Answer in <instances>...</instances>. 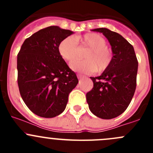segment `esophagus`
<instances>
[{"label": "esophagus", "instance_id": "obj_1", "mask_svg": "<svg viewBox=\"0 0 153 153\" xmlns=\"http://www.w3.org/2000/svg\"><path fill=\"white\" fill-rule=\"evenodd\" d=\"M77 77H78V79H82V78H84V75H81V74H78V75H77Z\"/></svg>", "mask_w": 153, "mask_h": 153}]
</instances>
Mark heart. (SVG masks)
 I'll list each match as a JSON object with an SVG mask.
<instances>
[{"mask_svg": "<svg viewBox=\"0 0 153 153\" xmlns=\"http://www.w3.org/2000/svg\"><path fill=\"white\" fill-rule=\"evenodd\" d=\"M77 41L81 43L80 48H89L84 55V60H75L70 63L71 69L81 73H92L97 71L99 73L106 71L111 65L113 58L112 52L106 46L105 38L97 33H86L77 37ZM78 46L72 38L68 37L58 46V52L63 59L71 61L78 54Z\"/></svg>", "mask_w": 153, "mask_h": 153, "instance_id": "b5f03b06", "label": "heart"}]
</instances>
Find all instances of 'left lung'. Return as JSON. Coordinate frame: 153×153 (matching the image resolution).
Listing matches in <instances>:
<instances>
[{
	"instance_id": "obj_1",
	"label": "left lung",
	"mask_w": 153,
	"mask_h": 153,
	"mask_svg": "<svg viewBox=\"0 0 153 153\" xmlns=\"http://www.w3.org/2000/svg\"><path fill=\"white\" fill-rule=\"evenodd\" d=\"M92 31L102 33L112 47V61L98 77H90L93 87L86 93L91 112L98 118L112 119L128 107L136 89L138 62L134 48L121 35L106 28Z\"/></svg>"
}]
</instances>
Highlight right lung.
<instances>
[{
  "mask_svg": "<svg viewBox=\"0 0 153 153\" xmlns=\"http://www.w3.org/2000/svg\"><path fill=\"white\" fill-rule=\"evenodd\" d=\"M73 32L57 26L27 38L17 58L18 84L23 101L35 115L53 118L64 112L76 74L58 52L60 43Z\"/></svg>",
  "mask_w": 153,
  "mask_h": 153,
  "instance_id": "1",
  "label": "right lung"
}]
</instances>
